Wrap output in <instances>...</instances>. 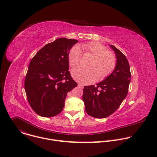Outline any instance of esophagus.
<instances>
[{
  "label": "esophagus",
  "instance_id": "esophagus-1",
  "mask_svg": "<svg viewBox=\"0 0 157 157\" xmlns=\"http://www.w3.org/2000/svg\"><path fill=\"white\" fill-rule=\"evenodd\" d=\"M78 87H79V88H81V89H82V88L84 87V86H83L82 84H81V83H79V84H78Z\"/></svg>",
  "mask_w": 157,
  "mask_h": 157
}]
</instances>
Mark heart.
Listing matches in <instances>:
<instances>
[{
	"label": "heart",
	"mask_w": 157,
	"mask_h": 157,
	"mask_svg": "<svg viewBox=\"0 0 157 157\" xmlns=\"http://www.w3.org/2000/svg\"><path fill=\"white\" fill-rule=\"evenodd\" d=\"M82 48L91 53L94 58L88 66H78L73 68L71 75L73 78L81 84H87L95 82L98 78L104 79L114 71L116 66V58L106 47L98 41H91L82 44ZM82 52L79 45L73 46L68 53V60L71 66L79 64L81 61Z\"/></svg>",
	"instance_id": "obj_1"
}]
</instances>
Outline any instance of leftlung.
<instances>
[{"instance_id":"8db88e82","label":"left lung","mask_w":157,"mask_h":157,"mask_svg":"<svg viewBox=\"0 0 157 157\" xmlns=\"http://www.w3.org/2000/svg\"><path fill=\"white\" fill-rule=\"evenodd\" d=\"M109 46L116 56L115 69L96 86H84L83 90L85 110L95 118H105L114 113L126 98L130 82V66L126 56L114 46Z\"/></svg>"}]
</instances>
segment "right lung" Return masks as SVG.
Segmentation results:
<instances>
[{"instance_id": "obj_1", "label": "right lung", "mask_w": 157, "mask_h": 157, "mask_svg": "<svg viewBox=\"0 0 157 157\" xmlns=\"http://www.w3.org/2000/svg\"><path fill=\"white\" fill-rule=\"evenodd\" d=\"M77 40L60 38L47 44L32 59L25 90L32 109L52 117L62 111L67 93L77 86L69 70L68 53Z\"/></svg>"}]
</instances>
